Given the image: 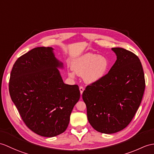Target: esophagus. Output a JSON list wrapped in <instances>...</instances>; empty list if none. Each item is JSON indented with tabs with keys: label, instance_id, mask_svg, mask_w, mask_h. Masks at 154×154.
Instances as JSON below:
<instances>
[{
	"label": "esophagus",
	"instance_id": "34e87169",
	"mask_svg": "<svg viewBox=\"0 0 154 154\" xmlns=\"http://www.w3.org/2000/svg\"><path fill=\"white\" fill-rule=\"evenodd\" d=\"M84 90H85V89H84V88L83 87H79V91H80V92H81V94H83Z\"/></svg>",
	"mask_w": 154,
	"mask_h": 154
}]
</instances>
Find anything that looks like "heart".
Wrapping results in <instances>:
<instances>
[{
    "mask_svg": "<svg viewBox=\"0 0 154 154\" xmlns=\"http://www.w3.org/2000/svg\"><path fill=\"white\" fill-rule=\"evenodd\" d=\"M109 67V62L104 56L96 54L87 53L75 59L71 63V69L77 75L83 76L84 81L87 84L97 83L104 77ZM69 76L75 77L73 72Z\"/></svg>",
    "mask_w": 154,
    "mask_h": 154,
    "instance_id": "b5f03b06",
    "label": "heart"
}]
</instances>
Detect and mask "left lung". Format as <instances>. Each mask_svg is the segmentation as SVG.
Listing matches in <instances>:
<instances>
[{
    "label": "left lung",
    "mask_w": 154,
    "mask_h": 154,
    "mask_svg": "<svg viewBox=\"0 0 154 154\" xmlns=\"http://www.w3.org/2000/svg\"><path fill=\"white\" fill-rule=\"evenodd\" d=\"M117 60L103 79L91 84L83 92L88 122L105 134L127 127L142 101L145 79L142 63L134 53L112 48Z\"/></svg>",
    "instance_id": "obj_1"
}]
</instances>
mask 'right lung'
<instances>
[{"instance_id":"1","label":"right lung","mask_w":154,"mask_h":154,"mask_svg":"<svg viewBox=\"0 0 154 154\" xmlns=\"http://www.w3.org/2000/svg\"><path fill=\"white\" fill-rule=\"evenodd\" d=\"M52 47H37L20 56L10 73L9 92L27 127L45 137H56L68 126L80 98L78 85L63 83Z\"/></svg>"}]
</instances>
